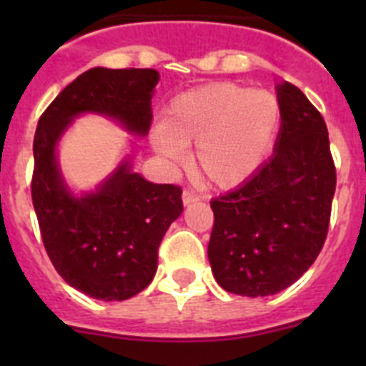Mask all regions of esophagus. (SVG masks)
I'll return each mask as SVG.
<instances>
[{"instance_id":"esophagus-1","label":"esophagus","mask_w":366,"mask_h":366,"mask_svg":"<svg viewBox=\"0 0 366 366\" xmlns=\"http://www.w3.org/2000/svg\"><path fill=\"white\" fill-rule=\"evenodd\" d=\"M181 198H183V203L185 205H190V203H196L199 199V196L194 190H183V194H181Z\"/></svg>"}]
</instances>
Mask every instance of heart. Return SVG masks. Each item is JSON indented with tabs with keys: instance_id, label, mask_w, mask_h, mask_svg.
<instances>
[{
	"instance_id": "1",
	"label": "heart",
	"mask_w": 366,
	"mask_h": 366,
	"mask_svg": "<svg viewBox=\"0 0 366 366\" xmlns=\"http://www.w3.org/2000/svg\"><path fill=\"white\" fill-rule=\"evenodd\" d=\"M280 104L269 92L234 82L196 87L170 102L164 124L154 132L155 150L183 159L194 150V168L207 185L232 189L257 172L280 128Z\"/></svg>"
}]
</instances>
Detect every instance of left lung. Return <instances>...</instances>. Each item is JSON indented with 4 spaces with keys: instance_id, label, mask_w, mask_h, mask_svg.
<instances>
[{
    "instance_id": "1",
    "label": "left lung",
    "mask_w": 366,
    "mask_h": 366,
    "mask_svg": "<svg viewBox=\"0 0 366 366\" xmlns=\"http://www.w3.org/2000/svg\"><path fill=\"white\" fill-rule=\"evenodd\" d=\"M282 122L274 154L238 189L211 202L209 262L229 293L267 297L302 277L321 253L335 192L322 115L299 87L277 86Z\"/></svg>"
}]
</instances>
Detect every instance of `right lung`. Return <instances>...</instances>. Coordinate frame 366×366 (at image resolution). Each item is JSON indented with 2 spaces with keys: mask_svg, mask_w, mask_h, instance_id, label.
I'll return each mask as SVG.
<instances>
[{
  "mask_svg": "<svg viewBox=\"0 0 366 366\" xmlns=\"http://www.w3.org/2000/svg\"><path fill=\"white\" fill-rule=\"evenodd\" d=\"M157 80L155 69L93 67L64 87L38 121L31 194L41 240L58 274L93 299L126 300L152 282L161 240L183 212L181 187L150 183L126 159L95 192L76 198L58 168V139L86 112L147 135Z\"/></svg>",
  "mask_w": 366,
  "mask_h": 366,
  "instance_id": "add662e5",
  "label": "right lung"
}]
</instances>
